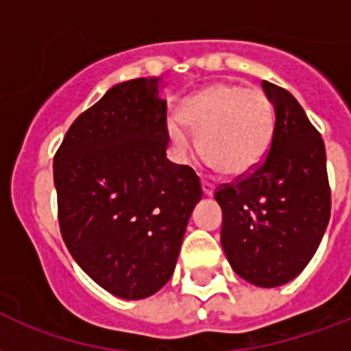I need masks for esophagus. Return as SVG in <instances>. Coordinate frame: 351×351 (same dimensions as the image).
<instances>
[{
	"label": "esophagus",
	"instance_id": "34e87169",
	"mask_svg": "<svg viewBox=\"0 0 351 351\" xmlns=\"http://www.w3.org/2000/svg\"><path fill=\"white\" fill-rule=\"evenodd\" d=\"M202 191L206 196H213L215 193V185L213 183H209V181H202Z\"/></svg>",
	"mask_w": 351,
	"mask_h": 351
}]
</instances>
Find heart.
<instances>
[{"mask_svg": "<svg viewBox=\"0 0 351 351\" xmlns=\"http://www.w3.org/2000/svg\"><path fill=\"white\" fill-rule=\"evenodd\" d=\"M198 134V149L217 172L237 178L254 170L267 155L273 138V106L263 91L239 84H213L181 102L178 119L166 123L179 151Z\"/></svg>", "mask_w": 351, "mask_h": 351, "instance_id": "obj_1", "label": "heart"}]
</instances>
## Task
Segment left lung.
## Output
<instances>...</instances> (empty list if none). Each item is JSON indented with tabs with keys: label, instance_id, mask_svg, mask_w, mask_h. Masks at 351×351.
<instances>
[{
	"label": "left lung",
	"instance_id": "8db88e82",
	"mask_svg": "<svg viewBox=\"0 0 351 351\" xmlns=\"http://www.w3.org/2000/svg\"><path fill=\"white\" fill-rule=\"evenodd\" d=\"M275 108L269 153L215 200L222 209L221 243L232 269L247 282L275 288L305 269L331 217L326 145L295 97L269 82Z\"/></svg>",
	"mask_w": 351,
	"mask_h": 351
}]
</instances>
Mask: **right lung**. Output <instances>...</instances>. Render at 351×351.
Instances as JSON below:
<instances>
[{
	"mask_svg": "<svg viewBox=\"0 0 351 351\" xmlns=\"http://www.w3.org/2000/svg\"><path fill=\"white\" fill-rule=\"evenodd\" d=\"M168 142L162 80L136 78L76 117L53 157L63 241L117 298H149L170 280L202 200L193 168L166 158Z\"/></svg>",
	"mask_w": 351,
	"mask_h": 351,
	"instance_id": "right-lung-1",
	"label": "right lung"
}]
</instances>
